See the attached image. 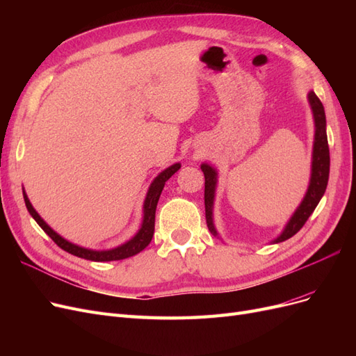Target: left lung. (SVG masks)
<instances>
[{
    "label": "left lung",
    "instance_id": "left-lung-1",
    "mask_svg": "<svg viewBox=\"0 0 356 356\" xmlns=\"http://www.w3.org/2000/svg\"><path fill=\"white\" fill-rule=\"evenodd\" d=\"M309 104L314 111L315 118V143H314V154H312V175L309 188L306 191V196L300 207L294 212L293 217L285 225L284 232L277 236L273 243L284 242L303 227L307 218L312 215L318 207L319 200L322 199L328 184V175H330V148H328V139H327V120H325V111L324 105L319 101L315 92H309ZM202 172L204 175V215H207V224L208 229L213 236H218L215 230L213 220H212V208H213V197H215V187H217V170L208 163H202Z\"/></svg>",
    "mask_w": 356,
    "mask_h": 356
}]
</instances>
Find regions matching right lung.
<instances>
[{
    "label": "right lung",
    "instance_id": "right-lung-1",
    "mask_svg": "<svg viewBox=\"0 0 356 356\" xmlns=\"http://www.w3.org/2000/svg\"><path fill=\"white\" fill-rule=\"evenodd\" d=\"M181 168L179 163H175L169 166L168 169H165L163 172L154 178V181L152 182V186L148 188L147 197L144 202V220L141 224V229L134 236L131 241H127L126 243L113 248V250L108 251H93V250H88V248H81L74 245L68 241H65L59 236L56 232H53L49 225L46 224V221L42 220L40 215L37 213V211L32 208V204L26 196V193L24 190V199H25V204L28 212L32 215V218L37 221V224L40 227L44 230L51 241L55 242L59 248H62L63 251H67L75 257L84 258V260H90V261H115V260H124V258L134 257L138 252H141L144 248L148 246V243L152 242L153 234H154V220H156V208H157V202L159 197L161 195V190H163L166 181L175 174V172Z\"/></svg>",
    "mask_w": 356,
    "mask_h": 356
}]
</instances>
